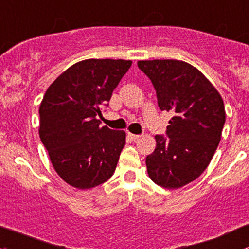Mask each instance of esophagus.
Instances as JSON below:
<instances>
[{"label": "esophagus", "mask_w": 249, "mask_h": 249, "mask_svg": "<svg viewBox=\"0 0 249 249\" xmlns=\"http://www.w3.org/2000/svg\"><path fill=\"white\" fill-rule=\"evenodd\" d=\"M128 135H129V138H130V139H132V140H139L140 137H142V135L132 134V133H128Z\"/></svg>", "instance_id": "obj_1"}]
</instances>
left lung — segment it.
<instances>
[{"label": "left lung", "instance_id": "left-lung-1", "mask_svg": "<svg viewBox=\"0 0 249 249\" xmlns=\"http://www.w3.org/2000/svg\"><path fill=\"white\" fill-rule=\"evenodd\" d=\"M152 81L158 107L174 116L166 135H156V148L146 157L150 178L169 189L194 181L207 168L222 138L223 99L199 69L184 61H138Z\"/></svg>", "mask_w": 249, "mask_h": 249}]
</instances>
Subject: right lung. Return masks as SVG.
<instances>
[{
  "instance_id": "right-lung-1",
  "label": "right lung",
  "mask_w": 249,
  "mask_h": 249,
  "mask_svg": "<svg viewBox=\"0 0 249 249\" xmlns=\"http://www.w3.org/2000/svg\"><path fill=\"white\" fill-rule=\"evenodd\" d=\"M132 66L129 60L80 61L48 87L39 107V137L63 181L89 189L109 180L125 143L124 130L97 116Z\"/></svg>"
}]
</instances>
